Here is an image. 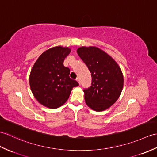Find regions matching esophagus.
I'll return each instance as SVG.
<instances>
[{
	"label": "esophagus",
	"instance_id": "esophagus-1",
	"mask_svg": "<svg viewBox=\"0 0 157 157\" xmlns=\"http://www.w3.org/2000/svg\"><path fill=\"white\" fill-rule=\"evenodd\" d=\"M76 81H77L79 83V84H80V79H79V78H76Z\"/></svg>",
	"mask_w": 157,
	"mask_h": 157
}]
</instances>
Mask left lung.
Masks as SVG:
<instances>
[{
  "instance_id": "left-lung-1",
  "label": "left lung",
  "mask_w": 157,
  "mask_h": 157,
  "mask_svg": "<svg viewBox=\"0 0 157 157\" xmlns=\"http://www.w3.org/2000/svg\"><path fill=\"white\" fill-rule=\"evenodd\" d=\"M77 52L92 75V86L83 90L86 104L94 111H103L114 104L121 94L124 78L118 63L96 47H81Z\"/></svg>"
}]
</instances>
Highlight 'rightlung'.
<instances>
[{
    "label": "right lung",
    "instance_id": "obj_1",
    "mask_svg": "<svg viewBox=\"0 0 157 157\" xmlns=\"http://www.w3.org/2000/svg\"><path fill=\"white\" fill-rule=\"evenodd\" d=\"M70 52L69 47L50 48L39 56L31 69L29 75L31 92L45 107H60L68 100L73 87L79 86L77 81L70 78V69L63 65L65 58Z\"/></svg>",
    "mask_w": 157,
    "mask_h": 157
}]
</instances>
